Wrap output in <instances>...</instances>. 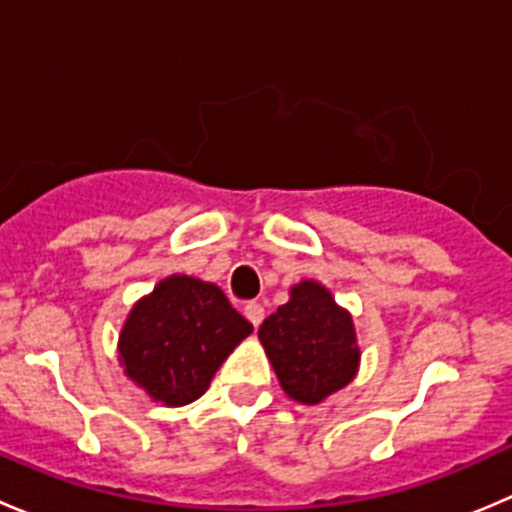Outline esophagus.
Returning a JSON list of instances; mask_svg holds the SVG:
<instances>
[{"mask_svg": "<svg viewBox=\"0 0 512 512\" xmlns=\"http://www.w3.org/2000/svg\"><path fill=\"white\" fill-rule=\"evenodd\" d=\"M245 317L250 319L252 327L257 329L262 324V319H265V307H262L260 302H247L245 304Z\"/></svg>", "mask_w": 512, "mask_h": 512, "instance_id": "1", "label": "esophagus"}]
</instances>
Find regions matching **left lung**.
<instances>
[{"mask_svg": "<svg viewBox=\"0 0 512 512\" xmlns=\"http://www.w3.org/2000/svg\"><path fill=\"white\" fill-rule=\"evenodd\" d=\"M289 294L292 299L277 307L257 334L285 394L319 404L354 379L359 364L354 324L317 282H299Z\"/></svg>", "mask_w": 512, "mask_h": 512, "instance_id": "1", "label": "left lung"}]
</instances>
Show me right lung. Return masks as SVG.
I'll list each match as a JSON object with an SVG mask.
<instances>
[{
    "label": "right lung",
    "instance_id": "1",
    "mask_svg": "<svg viewBox=\"0 0 512 512\" xmlns=\"http://www.w3.org/2000/svg\"><path fill=\"white\" fill-rule=\"evenodd\" d=\"M252 332L223 289L173 275L141 299L121 332V364L151 399L183 406L205 394L227 354Z\"/></svg>",
    "mask_w": 512,
    "mask_h": 512
}]
</instances>
